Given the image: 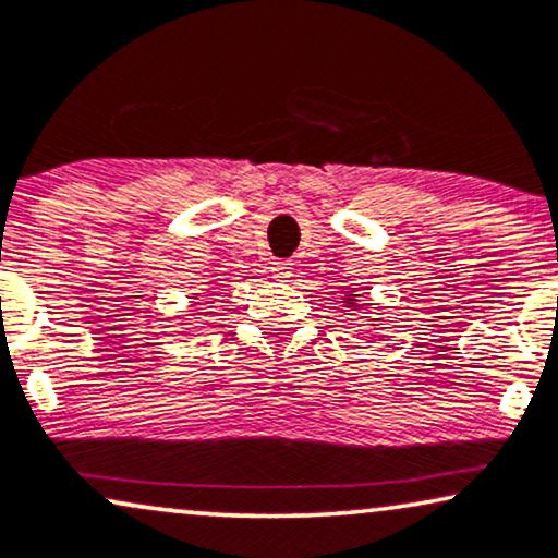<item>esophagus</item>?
<instances>
[{
	"label": "esophagus",
	"instance_id": "esophagus-1",
	"mask_svg": "<svg viewBox=\"0 0 558 558\" xmlns=\"http://www.w3.org/2000/svg\"><path fill=\"white\" fill-rule=\"evenodd\" d=\"M270 272L275 275V278H280V280L291 278V275H293V263H288V259H280V263H272Z\"/></svg>",
	"mask_w": 558,
	"mask_h": 558
}]
</instances>
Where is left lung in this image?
I'll list each match as a JSON object with an SVG mask.
<instances>
[{
	"label": "left lung",
	"mask_w": 558,
	"mask_h": 558,
	"mask_svg": "<svg viewBox=\"0 0 558 558\" xmlns=\"http://www.w3.org/2000/svg\"><path fill=\"white\" fill-rule=\"evenodd\" d=\"M350 295H348V299H344L342 303H344V306H355V301H357V295H355V291H348Z\"/></svg>",
	"instance_id": "8db88e82"
}]
</instances>
